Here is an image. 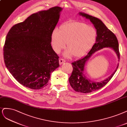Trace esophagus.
Here are the masks:
<instances>
[{
	"mask_svg": "<svg viewBox=\"0 0 127 127\" xmlns=\"http://www.w3.org/2000/svg\"><path fill=\"white\" fill-rule=\"evenodd\" d=\"M59 64L61 65V64H62L63 63H65V60H64V59H59Z\"/></svg>",
	"mask_w": 127,
	"mask_h": 127,
	"instance_id": "34e87169",
	"label": "esophagus"
}]
</instances>
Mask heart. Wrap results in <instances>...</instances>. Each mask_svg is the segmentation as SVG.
I'll use <instances>...</instances> for the list:
<instances>
[{
    "label": "heart",
    "instance_id": "obj_1",
    "mask_svg": "<svg viewBox=\"0 0 127 127\" xmlns=\"http://www.w3.org/2000/svg\"><path fill=\"white\" fill-rule=\"evenodd\" d=\"M97 32L93 26L78 21L64 23L59 30L55 29L52 32L51 42L56 53L59 54L66 45L68 49L64 56L69 58L73 55L76 58L85 56L97 40Z\"/></svg>",
    "mask_w": 127,
    "mask_h": 127
}]
</instances>
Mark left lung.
<instances>
[{"label": "left lung", "mask_w": 127, "mask_h": 127, "mask_svg": "<svg viewBox=\"0 0 127 127\" xmlns=\"http://www.w3.org/2000/svg\"><path fill=\"white\" fill-rule=\"evenodd\" d=\"M79 14L89 19L94 25L97 30V37L94 45L88 54L82 58L71 63L73 71L69 78V81L72 88L76 91L81 93H89L97 91L105 86L116 72L118 64L112 75L101 82H96L92 81L86 77L85 70L86 63L92 55L103 48L112 49L116 54L119 61V44L115 34L106 27L101 20L84 12H80Z\"/></svg>", "instance_id": "left-lung-1"}]
</instances>
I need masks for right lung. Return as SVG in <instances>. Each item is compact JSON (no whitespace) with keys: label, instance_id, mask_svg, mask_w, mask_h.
Wrapping results in <instances>:
<instances>
[{"label":"right lung","instance_id":"1","mask_svg":"<svg viewBox=\"0 0 127 127\" xmlns=\"http://www.w3.org/2000/svg\"><path fill=\"white\" fill-rule=\"evenodd\" d=\"M63 8L52 7L33 14L12 26L3 47L6 67L20 84L32 89L46 86L51 73L59 66L51 37Z\"/></svg>","mask_w":127,"mask_h":127}]
</instances>
